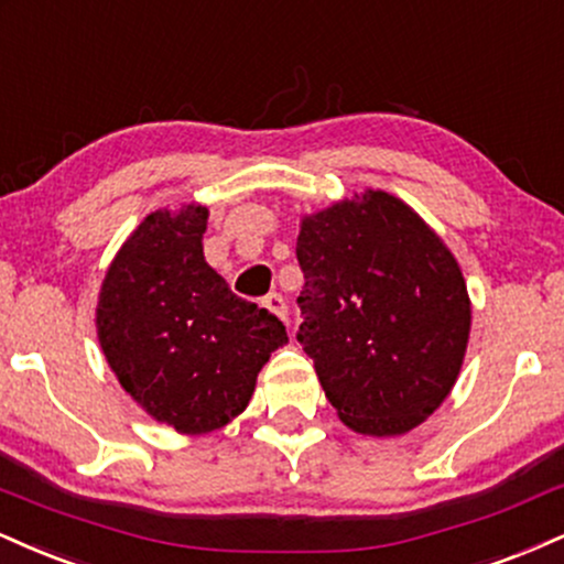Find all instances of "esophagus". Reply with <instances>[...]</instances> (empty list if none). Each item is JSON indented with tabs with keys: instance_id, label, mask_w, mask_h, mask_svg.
<instances>
[{
	"instance_id": "1",
	"label": "esophagus",
	"mask_w": 564,
	"mask_h": 564,
	"mask_svg": "<svg viewBox=\"0 0 564 564\" xmlns=\"http://www.w3.org/2000/svg\"><path fill=\"white\" fill-rule=\"evenodd\" d=\"M263 306H267L271 314L276 316V319L288 322V303H284V297L280 293H269L263 297Z\"/></svg>"
}]
</instances>
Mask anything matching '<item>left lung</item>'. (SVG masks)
<instances>
[{
    "instance_id": "1",
    "label": "left lung",
    "mask_w": 564,
    "mask_h": 564,
    "mask_svg": "<svg viewBox=\"0 0 564 564\" xmlns=\"http://www.w3.org/2000/svg\"><path fill=\"white\" fill-rule=\"evenodd\" d=\"M301 333L324 395L354 433L393 438L452 393L473 303L459 263L412 205L356 192L301 218Z\"/></svg>"
}]
</instances>
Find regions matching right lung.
Returning a JSON list of instances; mask_svg holds the SVG:
<instances>
[{
    "label": "right lung",
    "mask_w": 564,
    "mask_h": 564,
    "mask_svg": "<svg viewBox=\"0 0 564 564\" xmlns=\"http://www.w3.org/2000/svg\"><path fill=\"white\" fill-rule=\"evenodd\" d=\"M208 208H158L126 237L97 297V340L121 388L182 435L229 425L258 372L288 343L284 324L208 267Z\"/></svg>",
    "instance_id": "obj_1"
}]
</instances>
